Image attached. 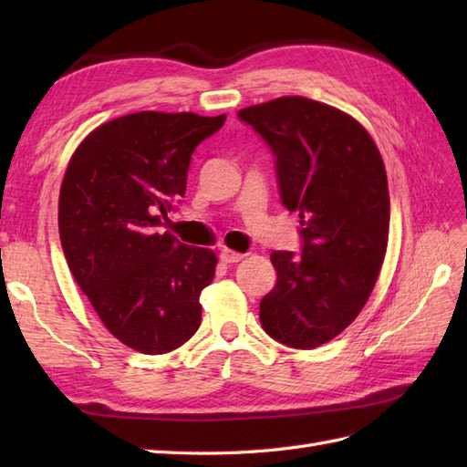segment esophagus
Returning <instances> with one entry per match:
<instances>
[{"label":"esophagus","mask_w":467,"mask_h":467,"mask_svg":"<svg viewBox=\"0 0 467 467\" xmlns=\"http://www.w3.org/2000/svg\"><path fill=\"white\" fill-rule=\"evenodd\" d=\"M218 256H221V261H223L224 265H233V263H239L244 254H243V253H234V251L223 249L221 254H218Z\"/></svg>","instance_id":"esophagus-1"}]
</instances>
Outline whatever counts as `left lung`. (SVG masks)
<instances>
[{
	"instance_id": "obj_1",
	"label": "left lung",
	"mask_w": 467,
	"mask_h": 467,
	"mask_svg": "<svg viewBox=\"0 0 467 467\" xmlns=\"http://www.w3.org/2000/svg\"><path fill=\"white\" fill-rule=\"evenodd\" d=\"M236 116L271 148L281 202L301 223V253L271 254L276 285L261 301V325L275 341L313 349L353 323L383 265L389 191L381 154L349 114L303 96Z\"/></svg>"
}]
</instances>
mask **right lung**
I'll use <instances>...</instances> for the list:
<instances>
[{
    "mask_svg": "<svg viewBox=\"0 0 467 467\" xmlns=\"http://www.w3.org/2000/svg\"><path fill=\"white\" fill-rule=\"evenodd\" d=\"M226 116L136 112L78 146L59 191V241L69 271L116 339L146 355L186 343L202 319L216 256L158 233L186 192L196 146Z\"/></svg>",
    "mask_w": 467,
    "mask_h": 467,
    "instance_id": "right-lung-1",
    "label": "right lung"
}]
</instances>
